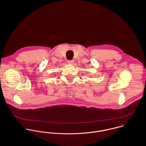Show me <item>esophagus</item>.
Wrapping results in <instances>:
<instances>
[{"instance_id": "34e87169", "label": "esophagus", "mask_w": 146, "mask_h": 146, "mask_svg": "<svg viewBox=\"0 0 146 146\" xmlns=\"http://www.w3.org/2000/svg\"><path fill=\"white\" fill-rule=\"evenodd\" d=\"M67 62L69 64H73L74 62V61L73 60H68V61H67Z\"/></svg>"}]
</instances>
